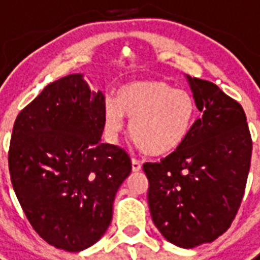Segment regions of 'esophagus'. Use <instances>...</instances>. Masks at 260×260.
Segmentation results:
<instances>
[{
    "label": "esophagus",
    "mask_w": 260,
    "mask_h": 260,
    "mask_svg": "<svg viewBox=\"0 0 260 260\" xmlns=\"http://www.w3.org/2000/svg\"><path fill=\"white\" fill-rule=\"evenodd\" d=\"M142 170V162L136 158H132V171H140Z\"/></svg>",
    "instance_id": "obj_1"
}]
</instances>
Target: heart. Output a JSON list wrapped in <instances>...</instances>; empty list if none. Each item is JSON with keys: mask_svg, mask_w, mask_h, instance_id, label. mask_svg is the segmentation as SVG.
I'll return each mask as SVG.
<instances>
[{"mask_svg": "<svg viewBox=\"0 0 260 260\" xmlns=\"http://www.w3.org/2000/svg\"><path fill=\"white\" fill-rule=\"evenodd\" d=\"M105 126L112 138L131 120L135 144L148 155L160 156L178 150L190 134L196 116L193 95L162 79L135 81L120 87L117 101L105 102Z\"/></svg>", "mask_w": 260, "mask_h": 260, "instance_id": "b5f03b06", "label": "heart"}]
</instances>
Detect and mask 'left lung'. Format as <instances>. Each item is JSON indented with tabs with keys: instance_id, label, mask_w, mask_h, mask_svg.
I'll return each mask as SVG.
<instances>
[{
	"instance_id": "obj_1",
	"label": "left lung",
	"mask_w": 260,
	"mask_h": 260,
	"mask_svg": "<svg viewBox=\"0 0 260 260\" xmlns=\"http://www.w3.org/2000/svg\"><path fill=\"white\" fill-rule=\"evenodd\" d=\"M201 117L178 150L143 165L152 221L170 243L191 248L231 226L250 171L252 139L242 105L217 85L190 78Z\"/></svg>"
}]
</instances>
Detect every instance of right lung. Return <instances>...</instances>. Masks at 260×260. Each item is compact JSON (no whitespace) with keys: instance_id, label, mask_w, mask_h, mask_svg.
Returning <instances> with one entry per match:
<instances>
[{"instance_id":"obj_1","label":"right lung","mask_w":260,"mask_h":260,"mask_svg":"<svg viewBox=\"0 0 260 260\" xmlns=\"http://www.w3.org/2000/svg\"><path fill=\"white\" fill-rule=\"evenodd\" d=\"M104 110V94L71 74L47 85L14 121L8 152L14 193L36 234L60 250L100 240L132 170L124 148L100 142Z\"/></svg>"}]
</instances>
